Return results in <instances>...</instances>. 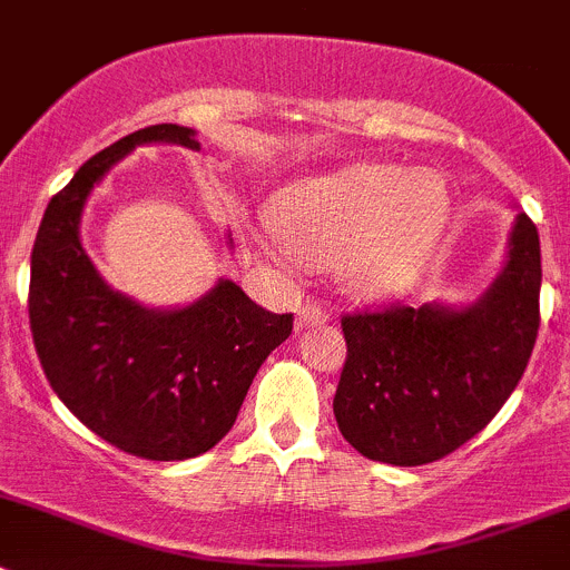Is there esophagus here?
Returning a JSON list of instances; mask_svg holds the SVG:
<instances>
[{"label": "esophagus", "instance_id": "34e87169", "mask_svg": "<svg viewBox=\"0 0 570 570\" xmlns=\"http://www.w3.org/2000/svg\"><path fill=\"white\" fill-rule=\"evenodd\" d=\"M328 320L331 314L320 303H306L297 308V328H314V325H325Z\"/></svg>", "mask_w": 570, "mask_h": 570}]
</instances>
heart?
Listing matches in <instances>:
<instances>
[{"instance_id": "heart-1", "label": "heart", "mask_w": 570, "mask_h": 570, "mask_svg": "<svg viewBox=\"0 0 570 570\" xmlns=\"http://www.w3.org/2000/svg\"><path fill=\"white\" fill-rule=\"evenodd\" d=\"M275 230L301 262L340 267L364 297L417 281L451 219V189L434 169L353 164L303 180L275 206Z\"/></svg>"}]
</instances>
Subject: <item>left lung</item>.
<instances>
[{
	"instance_id": "1",
	"label": "left lung",
	"mask_w": 570,
	"mask_h": 570,
	"mask_svg": "<svg viewBox=\"0 0 570 570\" xmlns=\"http://www.w3.org/2000/svg\"><path fill=\"white\" fill-rule=\"evenodd\" d=\"M540 275L538 228L518 214L504 269L471 306L345 314L334 395L342 438L367 460L401 468L438 462L476 438L532 356Z\"/></svg>"
}]
</instances>
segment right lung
Segmentation results:
<instances>
[{
	"label": "right lung",
	"instance_id": "1",
	"mask_svg": "<svg viewBox=\"0 0 570 570\" xmlns=\"http://www.w3.org/2000/svg\"><path fill=\"white\" fill-rule=\"evenodd\" d=\"M150 141L200 150L191 127L150 125L88 158L43 212L27 308L38 362L66 409L125 454L175 462L230 432L258 367L292 334V314L256 306L225 278L169 312L99 278L80 245L82 206L116 161Z\"/></svg>",
	"mask_w": 570,
	"mask_h": 570
}]
</instances>
